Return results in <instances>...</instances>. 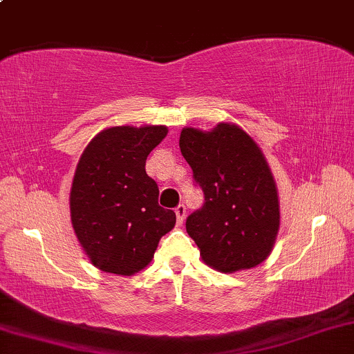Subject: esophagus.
Listing matches in <instances>:
<instances>
[{
    "label": "esophagus",
    "instance_id": "obj_1",
    "mask_svg": "<svg viewBox=\"0 0 354 354\" xmlns=\"http://www.w3.org/2000/svg\"><path fill=\"white\" fill-rule=\"evenodd\" d=\"M174 212H176V219H178V224H183V221H185L186 218V207L183 206V204H180V206L174 209Z\"/></svg>",
    "mask_w": 354,
    "mask_h": 354
}]
</instances>
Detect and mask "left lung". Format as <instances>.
Returning <instances> with one entry per match:
<instances>
[{"mask_svg": "<svg viewBox=\"0 0 354 354\" xmlns=\"http://www.w3.org/2000/svg\"><path fill=\"white\" fill-rule=\"evenodd\" d=\"M180 148L204 193L201 209L186 219L204 263L224 274L257 267L280 227L279 191L261 147L239 125L221 122L211 131L183 129Z\"/></svg>", "mask_w": 354, "mask_h": 354, "instance_id": "1", "label": "left lung"}]
</instances>
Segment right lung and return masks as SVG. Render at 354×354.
<instances>
[{
	"instance_id": "right-lung-1",
	"label": "right lung",
	"mask_w": 354,
	"mask_h": 354,
	"mask_svg": "<svg viewBox=\"0 0 354 354\" xmlns=\"http://www.w3.org/2000/svg\"><path fill=\"white\" fill-rule=\"evenodd\" d=\"M168 133L165 125L110 127L91 140L72 178L69 206L75 236L102 272L130 277L151 262L176 214L158 204L147 156Z\"/></svg>"
}]
</instances>
